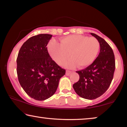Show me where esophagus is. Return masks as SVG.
<instances>
[{
  "instance_id": "1",
  "label": "esophagus",
  "mask_w": 127,
  "mask_h": 127,
  "mask_svg": "<svg viewBox=\"0 0 127 127\" xmlns=\"http://www.w3.org/2000/svg\"><path fill=\"white\" fill-rule=\"evenodd\" d=\"M72 72L70 71V70H66V76H69L70 73H71Z\"/></svg>"
}]
</instances>
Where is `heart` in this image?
Segmentation results:
<instances>
[{"label":"heart","instance_id":"obj_1","mask_svg":"<svg viewBox=\"0 0 127 127\" xmlns=\"http://www.w3.org/2000/svg\"><path fill=\"white\" fill-rule=\"evenodd\" d=\"M48 49L51 58L59 65L64 64L71 56L72 59L65 64L66 67L71 68L77 64L79 67L85 68L95 60L100 50V43L93 37L71 35L62 37L60 43L51 40Z\"/></svg>","mask_w":127,"mask_h":127}]
</instances>
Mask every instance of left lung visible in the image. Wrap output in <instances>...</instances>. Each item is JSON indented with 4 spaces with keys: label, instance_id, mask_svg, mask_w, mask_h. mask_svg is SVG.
<instances>
[{
    "label": "left lung",
    "instance_id": "left-lung-1",
    "mask_svg": "<svg viewBox=\"0 0 127 127\" xmlns=\"http://www.w3.org/2000/svg\"><path fill=\"white\" fill-rule=\"evenodd\" d=\"M100 43V50L95 61L84 69L78 70L79 79L73 85L80 97L93 100L104 94L110 86L115 68V57L110 46L100 36L91 33Z\"/></svg>",
    "mask_w": 127,
    "mask_h": 127
}]
</instances>
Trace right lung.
Instances as JSON below:
<instances>
[{
  "mask_svg": "<svg viewBox=\"0 0 127 127\" xmlns=\"http://www.w3.org/2000/svg\"><path fill=\"white\" fill-rule=\"evenodd\" d=\"M52 36L39 34L30 37L21 46L17 58L19 82L26 93L36 100L52 96L65 74V70L53 61L47 49Z\"/></svg>",
  "mask_w": 127,
  "mask_h": 127,
  "instance_id": "1",
  "label": "right lung"
}]
</instances>
